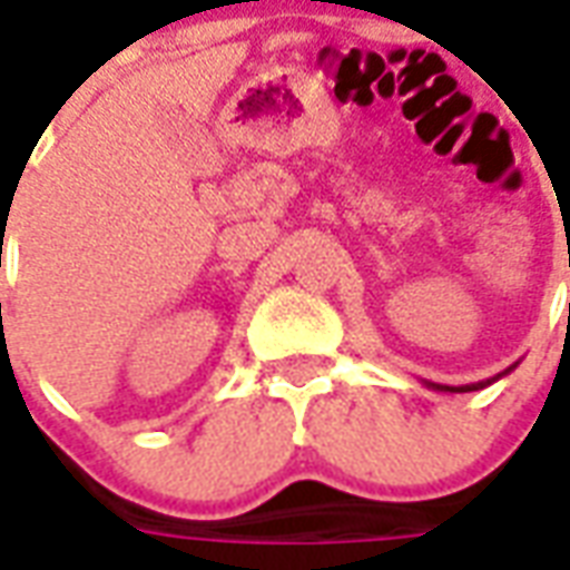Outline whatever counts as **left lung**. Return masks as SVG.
I'll use <instances>...</instances> for the list:
<instances>
[{
	"label": "left lung",
	"mask_w": 570,
	"mask_h": 570,
	"mask_svg": "<svg viewBox=\"0 0 570 570\" xmlns=\"http://www.w3.org/2000/svg\"><path fill=\"white\" fill-rule=\"evenodd\" d=\"M519 364V361H515ZM515 364L512 367H507L503 373H497V376H491V380H481V382H469V385H438V382H425L429 389H438V392H479V389H484V385H491V382L503 380L507 373H512L515 370Z\"/></svg>",
	"instance_id": "left-lung-1"
}]
</instances>
